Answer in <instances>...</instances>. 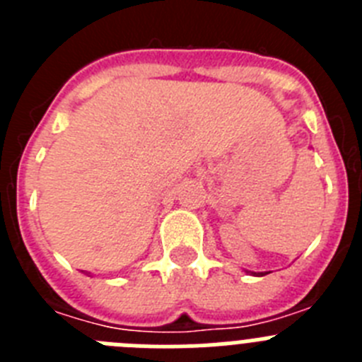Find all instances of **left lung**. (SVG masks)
I'll return each instance as SVG.
<instances>
[{
    "instance_id": "1",
    "label": "left lung",
    "mask_w": 362,
    "mask_h": 362,
    "mask_svg": "<svg viewBox=\"0 0 362 362\" xmlns=\"http://www.w3.org/2000/svg\"><path fill=\"white\" fill-rule=\"evenodd\" d=\"M252 276H257V277H261V276H264V272H252Z\"/></svg>"
}]
</instances>
